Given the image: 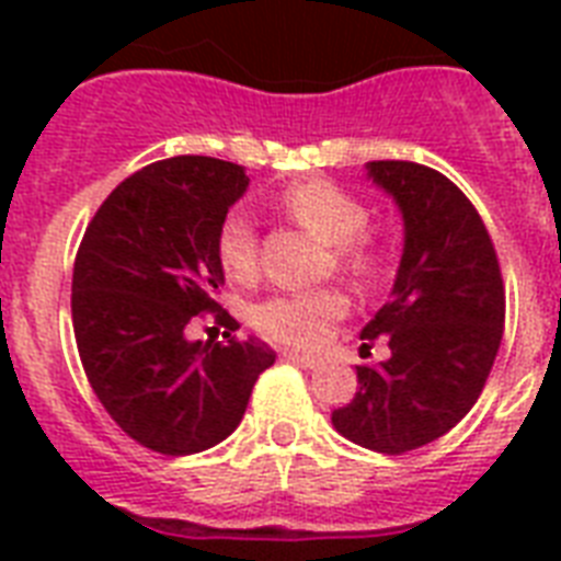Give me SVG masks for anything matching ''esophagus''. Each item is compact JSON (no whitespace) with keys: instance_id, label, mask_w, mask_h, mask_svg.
I'll return each mask as SVG.
<instances>
[{"instance_id":"esophagus-1","label":"esophagus","mask_w":561,"mask_h":561,"mask_svg":"<svg viewBox=\"0 0 561 561\" xmlns=\"http://www.w3.org/2000/svg\"><path fill=\"white\" fill-rule=\"evenodd\" d=\"M282 358L290 360V364H297L302 369H317L323 360L317 358V355H306V352H297V350H285L282 352Z\"/></svg>"}]
</instances>
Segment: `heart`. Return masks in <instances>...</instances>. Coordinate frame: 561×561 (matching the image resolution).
Masks as SVG:
<instances>
[{"mask_svg":"<svg viewBox=\"0 0 561 561\" xmlns=\"http://www.w3.org/2000/svg\"><path fill=\"white\" fill-rule=\"evenodd\" d=\"M285 209L308 232L334 247V264L352 285L369 288L381 279L390 264V253L375 238L364 236V229L369 227L367 203L329 180H302L285 192ZM215 250L220 267L232 279H253L259 273V236L253 218L241 209L229 211L220 220ZM343 314H346V297L341 290L317 288L264 299L255 308L253 323L271 341L290 343V346H320Z\"/></svg>","mask_w":561,"mask_h":561,"instance_id":"b5f03b06","label":"heart"}]
</instances>
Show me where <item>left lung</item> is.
Masks as SVG:
<instances>
[{"label": "left lung", "mask_w": 561, "mask_h": 561, "mask_svg": "<svg viewBox=\"0 0 561 561\" xmlns=\"http://www.w3.org/2000/svg\"><path fill=\"white\" fill-rule=\"evenodd\" d=\"M404 220L390 302L360 341L390 358L358 369V392L332 413L337 434L369 451L404 454L448 434L478 401L504 337V279L478 209L439 171L404 160L367 162Z\"/></svg>", "instance_id": "obj_1"}]
</instances>
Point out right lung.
Wrapping results in <instances>:
<instances>
[{
    "mask_svg": "<svg viewBox=\"0 0 561 561\" xmlns=\"http://www.w3.org/2000/svg\"><path fill=\"white\" fill-rule=\"evenodd\" d=\"M250 186L244 169L171 157L118 183L83 232L72 273V325L83 373L113 422L151 451H206L244 419L253 383L276 352L259 337L188 341L218 306L215 238Z\"/></svg>",
    "mask_w": 561,
    "mask_h": 561,
    "instance_id": "add662e5",
    "label": "right lung"
}]
</instances>
